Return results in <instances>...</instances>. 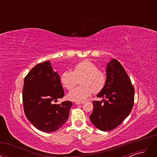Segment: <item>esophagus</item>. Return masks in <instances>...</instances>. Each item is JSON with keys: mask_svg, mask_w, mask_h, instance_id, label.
<instances>
[{"mask_svg": "<svg viewBox=\"0 0 157 157\" xmlns=\"http://www.w3.org/2000/svg\"><path fill=\"white\" fill-rule=\"evenodd\" d=\"M84 103V101H75V104L77 105H80V104H82Z\"/></svg>", "mask_w": 157, "mask_h": 157, "instance_id": "1", "label": "esophagus"}]
</instances>
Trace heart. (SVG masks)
<instances>
[{
  "instance_id": "obj_1",
  "label": "heart",
  "mask_w": 157,
  "mask_h": 157,
  "mask_svg": "<svg viewBox=\"0 0 157 157\" xmlns=\"http://www.w3.org/2000/svg\"><path fill=\"white\" fill-rule=\"evenodd\" d=\"M80 80L81 86L73 89L67 94L68 99L71 101H82L93 92H101L106 84L107 77L103 71L99 70L98 66L90 60L76 64L73 71H64L60 77L61 84L67 90L72 89Z\"/></svg>"
}]
</instances>
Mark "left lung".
Returning <instances> with one entry per match:
<instances>
[{
    "instance_id": "left-lung-1",
    "label": "left lung",
    "mask_w": 157,
    "mask_h": 157,
    "mask_svg": "<svg viewBox=\"0 0 157 157\" xmlns=\"http://www.w3.org/2000/svg\"><path fill=\"white\" fill-rule=\"evenodd\" d=\"M107 81L97 97L101 101H93L90 116L92 124L100 130L115 129L129 115L134 100V88L119 61L112 59L107 64Z\"/></svg>"
}]
</instances>
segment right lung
<instances>
[{"mask_svg": "<svg viewBox=\"0 0 157 157\" xmlns=\"http://www.w3.org/2000/svg\"><path fill=\"white\" fill-rule=\"evenodd\" d=\"M64 96L59 74L50 61L35 65L24 79L23 102L25 116L37 129L44 132L58 130L67 121L71 101L53 104Z\"/></svg>", "mask_w": 157, "mask_h": 157, "instance_id": "1", "label": "right lung"}]
</instances>
